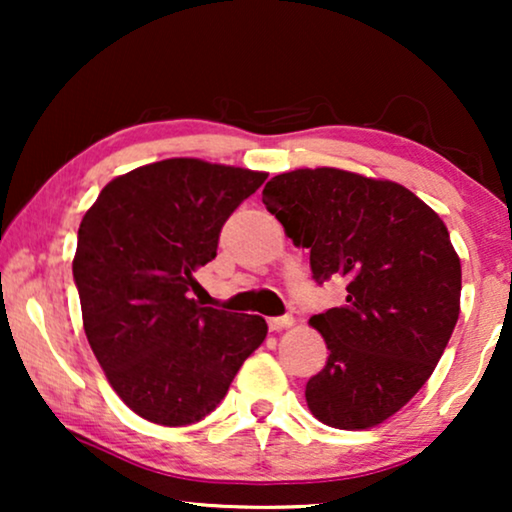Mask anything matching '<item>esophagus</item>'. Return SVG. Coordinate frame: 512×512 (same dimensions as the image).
<instances>
[{
  "instance_id": "1",
  "label": "esophagus",
  "mask_w": 512,
  "mask_h": 512,
  "mask_svg": "<svg viewBox=\"0 0 512 512\" xmlns=\"http://www.w3.org/2000/svg\"><path fill=\"white\" fill-rule=\"evenodd\" d=\"M289 326H293V317H289V314H284V317H270L268 319L270 331H282V328H289Z\"/></svg>"
}]
</instances>
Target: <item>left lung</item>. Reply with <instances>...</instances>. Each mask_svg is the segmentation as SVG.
I'll list each match as a JSON object with an SVG mask.
<instances>
[{
	"instance_id": "obj_1",
	"label": "left lung",
	"mask_w": 512,
	"mask_h": 512,
	"mask_svg": "<svg viewBox=\"0 0 512 512\" xmlns=\"http://www.w3.org/2000/svg\"><path fill=\"white\" fill-rule=\"evenodd\" d=\"M263 205L317 284L347 279L345 305L314 314L328 359L305 387L333 429H370L429 380L459 319L461 263L445 223L394 181L317 167L272 177Z\"/></svg>"
}]
</instances>
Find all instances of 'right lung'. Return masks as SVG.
<instances>
[{"instance_id": "right-lung-1", "label": "right lung", "mask_w": 512, "mask_h": 512, "mask_svg": "<svg viewBox=\"0 0 512 512\" xmlns=\"http://www.w3.org/2000/svg\"><path fill=\"white\" fill-rule=\"evenodd\" d=\"M265 179L167 158L109 181L83 216L72 263L83 331L121 401L153 424L207 417L268 335L258 314L191 298L223 223Z\"/></svg>"}]
</instances>
